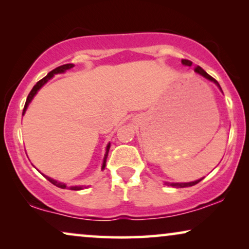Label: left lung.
Wrapping results in <instances>:
<instances>
[{
    "mask_svg": "<svg viewBox=\"0 0 249 249\" xmlns=\"http://www.w3.org/2000/svg\"><path fill=\"white\" fill-rule=\"evenodd\" d=\"M181 62H182V64H185V66H188V67H190L193 64V62L192 61H189V60H186V59H183V60H181ZM195 71L197 73H199L200 76H203V77H205L206 79H209V80H211V81H213V83H215L217 86L220 87V85H219V83H217V81L214 79L213 77H211L209 73L206 72L205 70H203L202 68H200L199 66H197L196 68H195ZM220 89H221V87H220ZM203 180V178L202 179H199V180H196V181H193V182H172V183H169V182H166V185H170V186H172V187H176V188H183V187H190V186H194V185H196V183H198L199 181H202Z\"/></svg>",
    "mask_w": 249,
    "mask_h": 249,
    "instance_id": "left-lung-1",
    "label": "left lung"
}]
</instances>
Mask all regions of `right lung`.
<instances>
[{
    "instance_id": "obj_1",
    "label": "right lung",
    "mask_w": 249,
    "mask_h": 249,
    "mask_svg": "<svg viewBox=\"0 0 249 249\" xmlns=\"http://www.w3.org/2000/svg\"><path fill=\"white\" fill-rule=\"evenodd\" d=\"M72 67H74V64H72V63H67V64H63V66H60V67H57V68H55V69H53L52 71H50L49 73H47V76L46 77H44L43 79H40L38 83H37L35 86L33 87V89L30 90V93L28 94V97H27V101H26V104H25V107H23V112H22V114L25 113L26 112V110H27V107H28V104L30 103V101L33 100V97L35 96L36 95V93H37V90L39 89L40 87L43 86L44 84H46L47 81H49L51 78H52L54 74L55 73H62V72H64V71L66 70H68V69H71V68ZM108 149H110V144H108L107 146V153H105V155H104V160H103V165H102V171H103V170L105 169V164H107V154H108ZM45 178L49 180V181L51 182V183H53L54 186H56V187H59V188H62V189H64V188H67V185L66 183H62V182H59V181H56V180H54V179H52V178H50V177H46L45 176ZM70 189H72V190H80V189H83V187H70Z\"/></svg>"
}]
</instances>
